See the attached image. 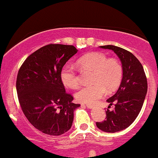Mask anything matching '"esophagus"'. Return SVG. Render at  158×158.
Returning a JSON list of instances; mask_svg holds the SVG:
<instances>
[{
  "instance_id": "esophagus-1",
  "label": "esophagus",
  "mask_w": 158,
  "mask_h": 158,
  "mask_svg": "<svg viewBox=\"0 0 158 158\" xmlns=\"http://www.w3.org/2000/svg\"><path fill=\"white\" fill-rule=\"evenodd\" d=\"M85 106L87 107H88V108H90V109H93V108H94V105H91V104H85Z\"/></svg>"
}]
</instances>
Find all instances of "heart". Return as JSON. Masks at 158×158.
I'll use <instances>...</instances> for the list:
<instances>
[{
  "mask_svg": "<svg viewBox=\"0 0 158 158\" xmlns=\"http://www.w3.org/2000/svg\"><path fill=\"white\" fill-rule=\"evenodd\" d=\"M82 71H92L90 85L84 87L76 94L80 102L91 104L96 103L107 93V88L113 90L118 87L122 78V67L118 60L107 58L101 52L85 54L77 62ZM60 80L68 88L75 89L79 86V77L76 70L71 65H65L60 71Z\"/></svg>",
  "mask_w": 158,
  "mask_h": 158,
  "instance_id": "heart-1",
  "label": "heart"
}]
</instances>
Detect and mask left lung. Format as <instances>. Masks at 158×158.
I'll use <instances>...</instances> for the list:
<instances>
[{
  "mask_svg": "<svg viewBox=\"0 0 158 158\" xmlns=\"http://www.w3.org/2000/svg\"><path fill=\"white\" fill-rule=\"evenodd\" d=\"M100 48L113 51L122 64L123 76L119 88L107 100L110 105L114 103V109H107L106 120L96 123L102 131L115 133L128 127L137 118L146 97L148 82L143 66L132 53L114 45Z\"/></svg>",
  "mask_w": 158,
  "mask_h": 158,
  "instance_id": "obj_1",
  "label": "left lung"
}]
</instances>
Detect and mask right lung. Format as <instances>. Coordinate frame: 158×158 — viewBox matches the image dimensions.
<instances>
[{
	"instance_id": "right-lung-1",
	"label": "right lung",
	"mask_w": 158,
	"mask_h": 158,
	"mask_svg": "<svg viewBox=\"0 0 158 158\" xmlns=\"http://www.w3.org/2000/svg\"><path fill=\"white\" fill-rule=\"evenodd\" d=\"M72 45L48 44L31 54L20 68L17 93L29 122L42 133L61 135L71 129L74 110L73 97L65 92L60 71L77 52Z\"/></svg>"
}]
</instances>
